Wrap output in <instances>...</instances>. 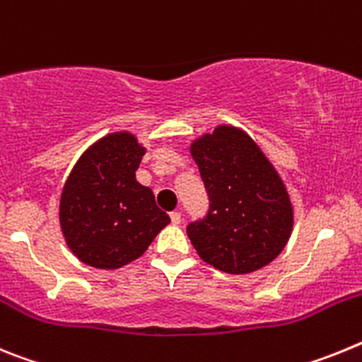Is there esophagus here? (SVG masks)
<instances>
[{
    "label": "esophagus",
    "mask_w": 362,
    "mask_h": 362,
    "mask_svg": "<svg viewBox=\"0 0 362 362\" xmlns=\"http://www.w3.org/2000/svg\"><path fill=\"white\" fill-rule=\"evenodd\" d=\"M170 219H172V223H174V225H179V223H181V212H172Z\"/></svg>",
    "instance_id": "1"
}]
</instances>
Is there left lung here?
Returning <instances> with one entry per match:
<instances>
[{
    "mask_svg": "<svg viewBox=\"0 0 362 362\" xmlns=\"http://www.w3.org/2000/svg\"><path fill=\"white\" fill-rule=\"evenodd\" d=\"M209 212L187 233L199 257L226 274H250L272 263L288 243L293 210L288 192L250 136L217 127L192 145Z\"/></svg>",
    "mask_w": 362,
    "mask_h": 362,
    "instance_id": "obj_1",
    "label": "left lung"
}]
</instances>
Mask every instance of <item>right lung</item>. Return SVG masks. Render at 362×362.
<instances>
[{"mask_svg":"<svg viewBox=\"0 0 362 362\" xmlns=\"http://www.w3.org/2000/svg\"><path fill=\"white\" fill-rule=\"evenodd\" d=\"M145 148L129 132L110 134L81 156L63 187L59 223L74 255L94 268L141 257L170 223L153 192L136 181Z\"/></svg>","mask_w":362,"mask_h":362,"instance_id":"1","label":"right lung"}]
</instances>
